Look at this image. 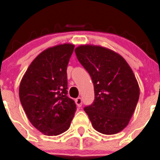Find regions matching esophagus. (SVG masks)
Listing matches in <instances>:
<instances>
[{"label": "esophagus", "instance_id": "esophagus-1", "mask_svg": "<svg viewBox=\"0 0 160 160\" xmlns=\"http://www.w3.org/2000/svg\"><path fill=\"white\" fill-rule=\"evenodd\" d=\"M76 105H78V107H81L82 105V99L81 98H78L75 100Z\"/></svg>", "mask_w": 160, "mask_h": 160}]
</instances>
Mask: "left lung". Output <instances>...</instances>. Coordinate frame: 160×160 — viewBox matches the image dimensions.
Returning a JSON list of instances; mask_svg holds the SVG:
<instances>
[{
	"label": "left lung",
	"mask_w": 160,
	"mask_h": 160,
	"mask_svg": "<svg viewBox=\"0 0 160 160\" xmlns=\"http://www.w3.org/2000/svg\"><path fill=\"white\" fill-rule=\"evenodd\" d=\"M74 51L93 83L94 100L84 107L92 125L102 134L119 132L128 125L140 97L132 70L123 57L102 47L82 45Z\"/></svg>",
	"instance_id": "1"
}]
</instances>
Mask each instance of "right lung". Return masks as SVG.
<instances>
[{
	"label": "right lung",
	"instance_id": "add662e5",
	"mask_svg": "<svg viewBox=\"0 0 160 160\" xmlns=\"http://www.w3.org/2000/svg\"><path fill=\"white\" fill-rule=\"evenodd\" d=\"M74 46L61 44L43 51L23 75L19 95L28 118L47 136H57L70 128L76 111L67 96V69Z\"/></svg>",
	"mask_w": 160,
	"mask_h": 160
}]
</instances>
